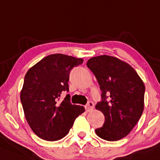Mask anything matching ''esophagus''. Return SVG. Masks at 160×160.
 I'll return each mask as SVG.
<instances>
[{"label":"esophagus","instance_id":"34e87169","mask_svg":"<svg viewBox=\"0 0 160 160\" xmlns=\"http://www.w3.org/2000/svg\"><path fill=\"white\" fill-rule=\"evenodd\" d=\"M93 108H94V104H93V102L89 101V103H88V104H86V110L87 111V112H91V111H92Z\"/></svg>","mask_w":160,"mask_h":160}]
</instances>
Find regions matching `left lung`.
Returning <instances> with one entry per match:
<instances>
[{"label": "left lung", "instance_id": "8db88e82", "mask_svg": "<svg viewBox=\"0 0 160 160\" xmlns=\"http://www.w3.org/2000/svg\"><path fill=\"white\" fill-rule=\"evenodd\" d=\"M86 65L97 78L102 92L96 109L104 114L105 121L103 127L96 129V133L108 141L125 138L144 111V82L130 64L114 56H95Z\"/></svg>", "mask_w": 160, "mask_h": 160}]
</instances>
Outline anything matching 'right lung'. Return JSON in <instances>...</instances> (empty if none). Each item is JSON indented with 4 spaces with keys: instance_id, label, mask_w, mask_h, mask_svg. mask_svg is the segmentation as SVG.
Masks as SVG:
<instances>
[{
    "instance_id": "1",
    "label": "right lung",
    "mask_w": 160,
    "mask_h": 160,
    "mask_svg": "<svg viewBox=\"0 0 160 160\" xmlns=\"http://www.w3.org/2000/svg\"><path fill=\"white\" fill-rule=\"evenodd\" d=\"M83 63L81 58L63 54L46 56L28 70L24 78L20 100L26 119L33 132L45 141L64 138L75 118L85 112L71 104L70 97L59 103L60 94L69 91V74Z\"/></svg>"
}]
</instances>
